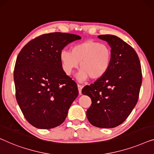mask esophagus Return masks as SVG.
<instances>
[{
  "label": "esophagus",
  "mask_w": 154,
  "mask_h": 154,
  "mask_svg": "<svg viewBox=\"0 0 154 154\" xmlns=\"http://www.w3.org/2000/svg\"><path fill=\"white\" fill-rule=\"evenodd\" d=\"M83 88V85H78V89H79V92L80 94H81V91H82V89Z\"/></svg>",
  "instance_id": "34e87169"
}]
</instances>
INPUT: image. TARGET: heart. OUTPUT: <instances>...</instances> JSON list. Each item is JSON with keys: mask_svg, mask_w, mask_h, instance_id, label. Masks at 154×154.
Returning a JSON list of instances; mask_svg holds the SVG:
<instances>
[{"mask_svg": "<svg viewBox=\"0 0 154 154\" xmlns=\"http://www.w3.org/2000/svg\"><path fill=\"white\" fill-rule=\"evenodd\" d=\"M60 59L66 74L70 75L80 63V80L84 81L88 77L97 80L103 77L110 68L112 52L106 44L88 40L73 46L71 52L62 51Z\"/></svg>", "mask_w": 154, "mask_h": 154, "instance_id": "1", "label": "heart"}]
</instances>
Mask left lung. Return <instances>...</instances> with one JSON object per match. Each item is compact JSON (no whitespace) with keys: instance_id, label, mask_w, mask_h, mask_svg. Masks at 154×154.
I'll list each match as a JSON object with an SVG mask.
<instances>
[{"instance_id":"8db88e82","label":"left lung","mask_w":154,"mask_h":154,"mask_svg":"<svg viewBox=\"0 0 154 154\" xmlns=\"http://www.w3.org/2000/svg\"><path fill=\"white\" fill-rule=\"evenodd\" d=\"M98 37L110 46L112 64L103 77L85 86L82 93L92 100L86 112L90 123L111 128L123 123L137 104L142 80L141 64L135 51L119 37Z\"/></svg>"}]
</instances>
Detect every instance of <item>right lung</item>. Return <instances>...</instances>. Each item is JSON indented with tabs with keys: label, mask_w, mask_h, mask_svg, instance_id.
<instances>
[{
	"label": "right lung",
	"mask_w": 154,
	"mask_h": 154,
	"mask_svg": "<svg viewBox=\"0 0 154 154\" xmlns=\"http://www.w3.org/2000/svg\"><path fill=\"white\" fill-rule=\"evenodd\" d=\"M79 35L44 34L26 44L18 55L14 71L16 99L31 125L49 129L60 125L79 95L77 84L63 71L62 50Z\"/></svg>",
	"instance_id": "1"
}]
</instances>
